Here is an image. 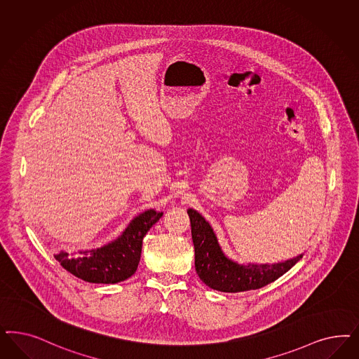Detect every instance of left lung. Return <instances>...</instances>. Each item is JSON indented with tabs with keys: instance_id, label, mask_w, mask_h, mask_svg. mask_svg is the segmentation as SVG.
Listing matches in <instances>:
<instances>
[{
	"instance_id": "1",
	"label": "left lung",
	"mask_w": 359,
	"mask_h": 359,
	"mask_svg": "<svg viewBox=\"0 0 359 359\" xmlns=\"http://www.w3.org/2000/svg\"><path fill=\"white\" fill-rule=\"evenodd\" d=\"M187 214L196 251V271L212 290L236 293L263 288L288 272L302 257L300 255L278 264H239L223 254L208 220L193 208H189Z\"/></svg>"
}]
</instances>
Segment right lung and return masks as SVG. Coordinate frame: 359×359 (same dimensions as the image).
<instances>
[{"mask_svg":"<svg viewBox=\"0 0 359 359\" xmlns=\"http://www.w3.org/2000/svg\"><path fill=\"white\" fill-rule=\"evenodd\" d=\"M162 212L147 210L128 224L124 232L104 247L69 254L60 251L54 257L74 276L95 284H116L130 278L141 257L142 239Z\"/></svg>","mask_w":359,"mask_h":359,"instance_id":"obj_1","label":"right lung"}]
</instances>
